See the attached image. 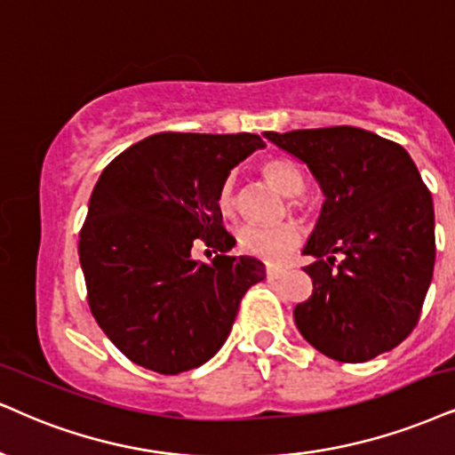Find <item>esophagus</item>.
Segmentation results:
<instances>
[{
	"instance_id": "1",
	"label": "esophagus",
	"mask_w": 455,
	"mask_h": 455,
	"mask_svg": "<svg viewBox=\"0 0 455 455\" xmlns=\"http://www.w3.org/2000/svg\"><path fill=\"white\" fill-rule=\"evenodd\" d=\"M266 274H267V278H270V280H278V278L284 276V270H283V267H278V266H267Z\"/></svg>"
}]
</instances>
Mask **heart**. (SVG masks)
<instances>
[{
    "label": "heart",
    "mask_w": 455,
    "mask_h": 455,
    "mask_svg": "<svg viewBox=\"0 0 455 455\" xmlns=\"http://www.w3.org/2000/svg\"><path fill=\"white\" fill-rule=\"evenodd\" d=\"M263 179L272 183L280 194L299 196L304 192L306 177L301 168L287 158H270L259 166ZM217 209L223 217H234L238 212L236 179L232 175L223 179L217 188ZM301 243V228L295 221H284L280 226H244L238 229V244L244 253L261 259L280 263L293 253Z\"/></svg>",
    "instance_id": "b5f03b06"
}]
</instances>
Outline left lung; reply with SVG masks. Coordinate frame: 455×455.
<instances>
[{
    "instance_id": "obj_1",
    "label": "left lung",
    "mask_w": 455,
    "mask_h": 455,
    "mask_svg": "<svg viewBox=\"0 0 455 455\" xmlns=\"http://www.w3.org/2000/svg\"><path fill=\"white\" fill-rule=\"evenodd\" d=\"M306 162L324 194L295 307L306 341L339 363L371 361L418 327L435 270V206L399 143L355 126L266 132Z\"/></svg>"
}]
</instances>
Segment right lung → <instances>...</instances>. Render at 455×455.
Instances as JSON below:
<instances>
[{
	"instance_id": "right-lung-1",
	"label": "right lung",
	"mask_w": 455,
	"mask_h": 455,
	"mask_svg": "<svg viewBox=\"0 0 455 455\" xmlns=\"http://www.w3.org/2000/svg\"><path fill=\"white\" fill-rule=\"evenodd\" d=\"M259 134H151L111 160L80 229L88 306L134 364L177 375L226 344L246 291L266 278L253 257L228 255L217 188L261 148ZM196 243L216 253L194 260Z\"/></svg>"
}]
</instances>
